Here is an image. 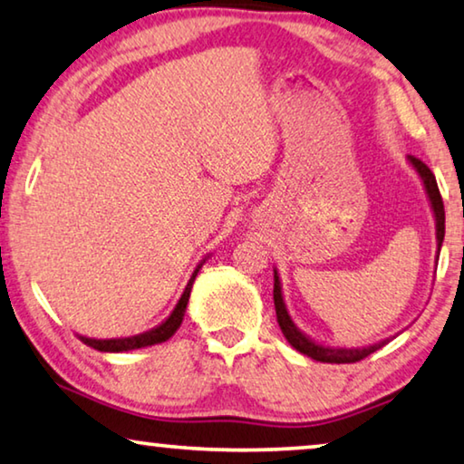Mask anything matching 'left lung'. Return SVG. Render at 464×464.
I'll return each instance as SVG.
<instances>
[{"mask_svg":"<svg viewBox=\"0 0 464 464\" xmlns=\"http://www.w3.org/2000/svg\"><path fill=\"white\" fill-rule=\"evenodd\" d=\"M409 164L419 175L420 183H423V188H425L427 199H430V206H431V212L435 218V241H438V256H440L441 241H444V233H446V214H444V202H441L438 183H435L433 172L427 169V164L420 162L419 158L409 156ZM438 256H435V258H438ZM273 273H275L273 300H275V310H276V323H279V327L283 331V335H285V340L289 342V345H294L300 354L313 358V361H319V362L348 364V362L362 361V358L372 354V352H377L379 348H383V345L392 340V337H387V340H382V342L371 343V345H361V348H340V345H327V343L313 340V337L304 334L298 324L292 321V316H289L287 304H285V300H283L279 271L273 268Z\"/></svg>","mask_w":464,"mask_h":464,"instance_id":"8db88e82","label":"left lung"}]
</instances>
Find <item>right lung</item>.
I'll use <instances>...</instances> for the list:
<instances>
[{"label": "right lung", "instance_id": "add662e5", "mask_svg": "<svg viewBox=\"0 0 464 464\" xmlns=\"http://www.w3.org/2000/svg\"><path fill=\"white\" fill-rule=\"evenodd\" d=\"M210 256H206V258L199 262L196 266V271L191 273L188 285H185L181 298H179L177 306L172 308V313L166 316V319L156 324L154 329L150 331H143L140 335H130V337H114V340H93V337H85V335H79V340L82 343L92 345L93 350H100V352H129V350H140V348H148V345H154V343H162L166 340H170L172 335L177 334V329L181 327L183 323V316H185V310H188V302H189V295H191V287H193V281H196V276L199 273V268L206 260H208Z\"/></svg>", "mask_w": 464, "mask_h": 464}]
</instances>
